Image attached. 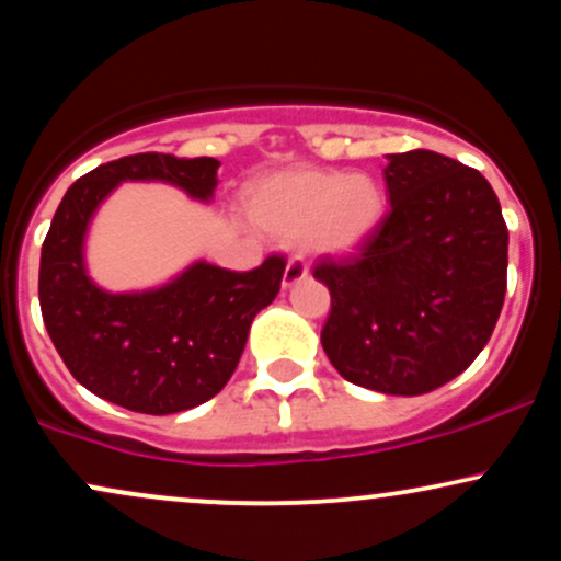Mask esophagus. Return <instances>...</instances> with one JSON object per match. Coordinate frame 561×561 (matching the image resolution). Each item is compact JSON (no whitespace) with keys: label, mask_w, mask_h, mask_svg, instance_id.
I'll use <instances>...</instances> for the list:
<instances>
[{"label":"esophagus","mask_w":561,"mask_h":561,"mask_svg":"<svg viewBox=\"0 0 561 561\" xmlns=\"http://www.w3.org/2000/svg\"><path fill=\"white\" fill-rule=\"evenodd\" d=\"M308 276V266L302 261H298V259H293L287 263V268H285V276H282V287H295L298 285V282H302Z\"/></svg>","instance_id":"esophagus-1"}]
</instances>
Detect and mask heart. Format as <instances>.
I'll return each instance as SVG.
<instances>
[{
  "label": "heart",
  "mask_w": 561,
  "mask_h": 561,
  "mask_svg": "<svg viewBox=\"0 0 561 561\" xmlns=\"http://www.w3.org/2000/svg\"><path fill=\"white\" fill-rule=\"evenodd\" d=\"M388 199L369 176L343 171L293 169L268 176L253 192L261 227L298 240L313 255L345 259L358 253L382 224Z\"/></svg>",
  "instance_id": "b5f03b06"
}]
</instances>
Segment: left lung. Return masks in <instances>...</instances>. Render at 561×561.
Wrapping results in <instances>:
<instances>
[{
    "mask_svg": "<svg viewBox=\"0 0 561 561\" xmlns=\"http://www.w3.org/2000/svg\"><path fill=\"white\" fill-rule=\"evenodd\" d=\"M390 214L362 253L319 263L332 311L321 345L347 382L422 396L491 340L506 293L508 231L480 171L430 150L388 156Z\"/></svg>",
    "mask_w": 561,
    "mask_h": 561,
    "instance_id": "8db88e82",
    "label": "left lung"
}]
</instances>
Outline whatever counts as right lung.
I'll return each instance as SVG.
<instances>
[{
	"mask_svg": "<svg viewBox=\"0 0 561 561\" xmlns=\"http://www.w3.org/2000/svg\"><path fill=\"white\" fill-rule=\"evenodd\" d=\"M218 165L160 152L100 165L70 184L42 244L38 302L57 353L83 388L128 411L163 416L210 401L234 375L253 319L279 293V255L242 274L195 261L163 285L128 293L89 276V227L121 184H171L210 203Z\"/></svg>",
	"mask_w": 561,
	"mask_h": 561,
	"instance_id": "1",
	"label": "right lung"
}]
</instances>
